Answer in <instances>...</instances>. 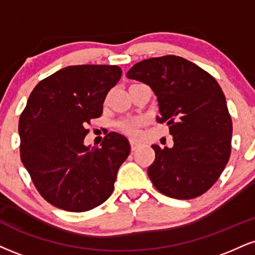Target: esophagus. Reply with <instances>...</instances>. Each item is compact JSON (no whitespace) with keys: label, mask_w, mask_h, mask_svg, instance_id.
Masks as SVG:
<instances>
[{"label":"esophagus","mask_w":255,"mask_h":255,"mask_svg":"<svg viewBox=\"0 0 255 255\" xmlns=\"http://www.w3.org/2000/svg\"><path fill=\"white\" fill-rule=\"evenodd\" d=\"M129 142H130V148H131V151H135L137 147L140 146V142H139V141H136V140L131 139V140L129 141Z\"/></svg>","instance_id":"34e87169"}]
</instances>
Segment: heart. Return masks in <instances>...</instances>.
<instances>
[{"label":"heart","mask_w":255,"mask_h":255,"mask_svg":"<svg viewBox=\"0 0 255 255\" xmlns=\"http://www.w3.org/2000/svg\"><path fill=\"white\" fill-rule=\"evenodd\" d=\"M141 124H142V119H127L120 122L119 128L128 135L136 136L140 131Z\"/></svg>","instance_id":"heart-1"}]
</instances>
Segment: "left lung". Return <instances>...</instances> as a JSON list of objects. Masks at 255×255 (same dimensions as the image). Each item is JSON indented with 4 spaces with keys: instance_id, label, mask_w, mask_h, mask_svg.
I'll return each mask as SVG.
<instances>
[{
    "instance_id": "1",
    "label": "left lung",
    "mask_w": 255,
    "mask_h": 255,
    "mask_svg": "<svg viewBox=\"0 0 255 255\" xmlns=\"http://www.w3.org/2000/svg\"><path fill=\"white\" fill-rule=\"evenodd\" d=\"M127 78L147 84L157 96V121L170 128L171 148L152 145L149 179L161 194L191 199L208 191L231 155L233 124L222 89L203 69L177 56L140 61Z\"/></svg>"
}]
</instances>
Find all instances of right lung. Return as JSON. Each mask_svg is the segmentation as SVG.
<instances>
[{
	"label": "right lung",
	"instance_id": "1",
	"mask_svg": "<svg viewBox=\"0 0 255 255\" xmlns=\"http://www.w3.org/2000/svg\"><path fill=\"white\" fill-rule=\"evenodd\" d=\"M121 75L116 65L66 66L29 95L19 121L21 160L40 195L59 209L91 210L113 194L130 152L127 137L112 131L101 147L85 146L84 137Z\"/></svg>",
	"mask_w": 255,
	"mask_h": 255
}]
</instances>
